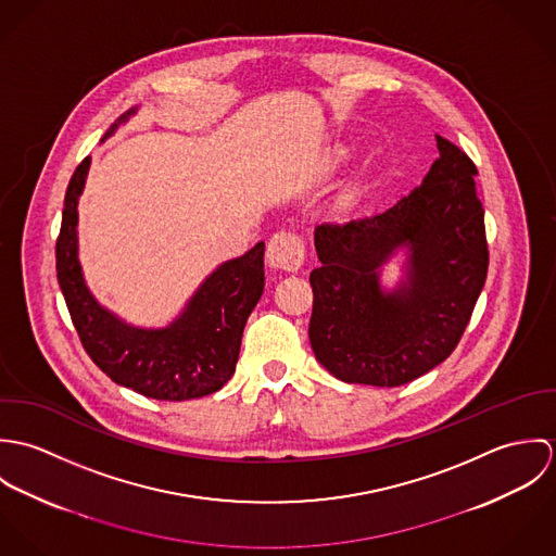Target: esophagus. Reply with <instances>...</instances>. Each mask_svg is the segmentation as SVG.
<instances>
[{
    "instance_id": "34e87169",
    "label": "esophagus",
    "mask_w": 556,
    "mask_h": 556,
    "mask_svg": "<svg viewBox=\"0 0 556 556\" xmlns=\"http://www.w3.org/2000/svg\"><path fill=\"white\" fill-rule=\"evenodd\" d=\"M304 241L293 233H276L267 243V263L274 269L298 271L304 263Z\"/></svg>"
}]
</instances>
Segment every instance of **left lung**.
I'll use <instances>...</instances> for the list:
<instances>
[{
	"label": "left lung",
	"mask_w": 556,
	"mask_h": 556,
	"mask_svg": "<svg viewBox=\"0 0 556 556\" xmlns=\"http://www.w3.org/2000/svg\"><path fill=\"white\" fill-rule=\"evenodd\" d=\"M421 184L377 216L315 229L311 344L344 383L397 388L445 362L488 274L476 164L437 135ZM401 261L397 282L382 269Z\"/></svg>",
	"instance_id": "1"
}]
</instances>
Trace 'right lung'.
Instances as JSON below:
<instances>
[{
    "label": "right lung",
    "mask_w": 556,
    "mask_h": 556,
    "mask_svg": "<svg viewBox=\"0 0 556 556\" xmlns=\"http://www.w3.org/2000/svg\"><path fill=\"white\" fill-rule=\"evenodd\" d=\"M137 111H126L104 139ZM89 164L91 159L83 160L68 184L58 239L60 289L87 355L117 386L154 400L181 402L218 392L236 372L245 320L263 295L265 243L220 263L166 325H132L96 300L80 267L79 201Z\"/></svg>",
    "instance_id": "add662e5"
}]
</instances>
